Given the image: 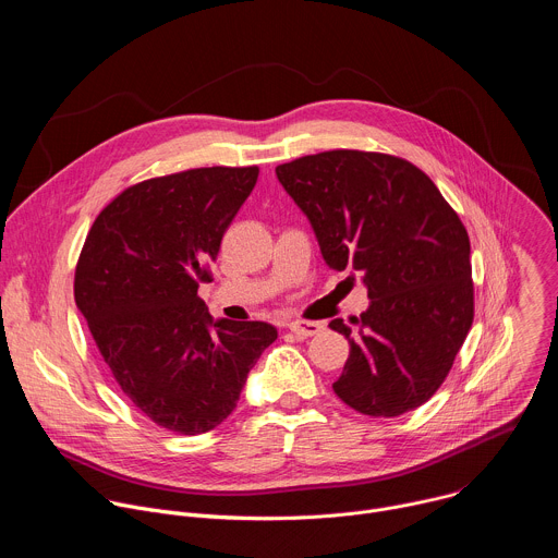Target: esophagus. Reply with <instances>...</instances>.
Listing matches in <instances>:
<instances>
[{"mask_svg":"<svg viewBox=\"0 0 558 558\" xmlns=\"http://www.w3.org/2000/svg\"><path fill=\"white\" fill-rule=\"evenodd\" d=\"M289 327V331L291 333H295L298 338H311V336H317L320 333L323 329H325V325L323 323H311V320H293V323H289L287 325Z\"/></svg>","mask_w":558,"mask_h":558,"instance_id":"1","label":"esophagus"}]
</instances>
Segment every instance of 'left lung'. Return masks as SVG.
Masks as SVG:
<instances>
[{"mask_svg":"<svg viewBox=\"0 0 558 558\" xmlns=\"http://www.w3.org/2000/svg\"><path fill=\"white\" fill-rule=\"evenodd\" d=\"M325 263L362 274L371 306L336 317L351 353L333 384L362 415L397 417L437 392L472 327L470 238L437 185L407 158L331 149L276 168Z\"/></svg>","mask_w":558,"mask_h":558,"instance_id":"1","label":"left lung"}]
</instances>
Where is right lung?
Returning a JSON list of instances; mask_svg holds the SVG:
<instances>
[{"label":"right lung","instance_id":"add662e5","mask_svg":"<svg viewBox=\"0 0 558 558\" xmlns=\"http://www.w3.org/2000/svg\"><path fill=\"white\" fill-rule=\"evenodd\" d=\"M258 168H196L123 190L93 222L74 302L128 400L179 435L216 428L263 351L267 323H214L198 284Z\"/></svg>","mask_w":558,"mask_h":558}]
</instances>
